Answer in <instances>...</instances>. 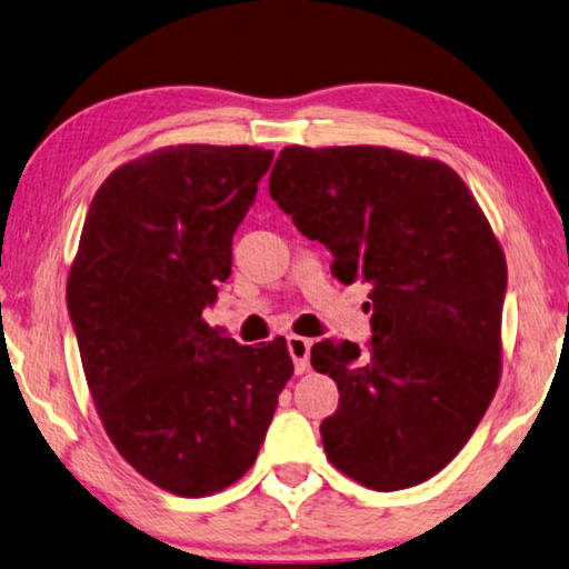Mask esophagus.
Here are the masks:
<instances>
[{
  "label": "esophagus",
  "mask_w": 569,
  "mask_h": 569,
  "mask_svg": "<svg viewBox=\"0 0 569 569\" xmlns=\"http://www.w3.org/2000/svg\"><path fill=\"white\" fill-rule=\"evenodd\" d=\"M310 339H302V336H290L287 339V349H290V357L295 361V372L305 375L310 369Z\"/></svg>",
  "instance_id": "1"
}]
</instances>
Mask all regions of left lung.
Masks as SVG:
<instances>
[{"instance_id": "1", "label": "left lung", "mask_w": 569, "mask_h": 569, "mask_svg": "<svg viewBox=\"0 0 569 569\" xmlns=\"http://www.w3.org/2000/svg\"><path fill=\"white\" fill-rule=\"evenodd\" d=\"M269 194L333 253L343 284H372V343L320 341L316 372L339 408L320 423L328 462L402 490L459 455L500 382L506 253L462 177L385 146H287Z\"/></svg>"}]
</instances>
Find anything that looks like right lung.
Returning <instances> with one entry per match:
<instances>
[{"label": "right lung", "instance_id": "1", "mask_svg": "<svg viewBox=\"0 0 569 569\" xmlns=\"http://www.w3.org/2000/svg\"><path fill=\"white\" fill-rule=\"evenodd\" d=\"M271 151L184 143L122 163L89 204L66 284L81 367L120 457L182 498L249 472L292 377L287 341L204 323Z\"/></svg>", "mask_w": 569, "mask_h": 569}]
</instances>
